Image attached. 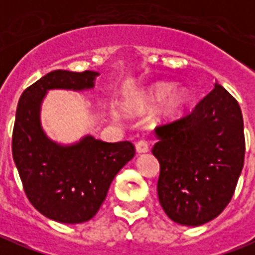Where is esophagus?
<instances>
[{
	"instance_id": "1",
	"label": "esophagus",
	"mask_w": 255,
	"mask_h": 255,
	"mask_svg": "<svg viewBox=\"0 0 255 255\" xmlns=\"http://www.w3.org/2000/svg\"><path fill=\"white\" fill-rule=\"evenodd\" d=\"M148 150H149V146H148V142L145 140H140L135 144V152L137 153H146Z\"/></svg>"
}]
</instances>
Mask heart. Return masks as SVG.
Returning a JSON list of instances; mask_svg holds the SVG:
<instances>
[{"label": "heart", "instance_id": "obj_1", "mask_svg": "<svg viewBox=\"0 0 255 255\" xmlns=\"http://www.w3.org/2000/svg\"><path fill=\"white\" fill-rule=\"evenodd\" d=\"M161 103L160 113L164 120L172 121L181 117L190 102V94L183 87H175L166 81H156L141 88L131 98V105L135 109H152Z\"/></svg>", "mask_w": 255, "mask_h": 255}]
</instances>
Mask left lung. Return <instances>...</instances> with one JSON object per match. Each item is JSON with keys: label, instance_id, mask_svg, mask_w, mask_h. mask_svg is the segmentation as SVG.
<instances>
[{"label": "left lung", "instance_id": "1", "mask_svg": "<svg viewBox=\"0 0 255 255\" xmlns=\"http://www.w3.org/2000/svg\"><path fill=\"white\" fill-rule=\"evenodd\" d=\"M190 115L155 129L159 201L172 222L197 227L231 201L245 161L241 107L219 83Z\"/></svg>", "mask_w": 255, "mask_h": 255}]
</instances>
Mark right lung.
I'll use <instances>...</instances> for the list:
<instances>
[{
  "mask_svg": "<svg viewBox=\"0 0 255 255\" xmlns=\"http://www.w3.org/2000/svg\"><path fill=\"white\" fill-rule=\"evenodd\" d=\"M99 72L53 70L25 89L18 100L12 153L29 202L43 216L65 224L91 220L115 175L134 156L129 141L105 142L87 134L72 144L50 138L42 125L49 91H89Z\"/></svg>",
  "mask_w": 255,
  "mask_h": 255,
  "instance_id": "add662e5",
  "label": "right lung"
}]
</instances>
